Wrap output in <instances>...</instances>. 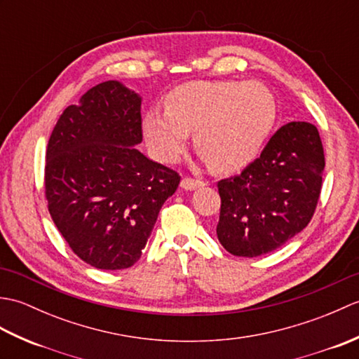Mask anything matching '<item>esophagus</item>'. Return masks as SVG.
Returning <instances> with one entry per match:
<instances>
[{
    "label": "esophagus",
    "instance_id": "34e87169",
    "mask_svg": "<svg viewBox=\"0 0 359 359\" xmlns=\"http://www.w3.org/2000/svg\"><path fill=\"white\" fill-rule=\"evenodd\" d=\"M205 184L202 180H196V179H191V177H185V179H182V182H180V187L185 189V191H193V189H197V188H201V187H203Z\"/></svg>",
    "mask_w": 359,
    "mask_h": 359
}]
</instances>
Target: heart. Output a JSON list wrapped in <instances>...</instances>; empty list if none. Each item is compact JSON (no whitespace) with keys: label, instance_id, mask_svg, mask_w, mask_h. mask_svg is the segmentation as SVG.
I'll use <instances>...</instances> for the list:
<instances>
[{"label":"heart","instance_id":"obj_1","mask_svg":"<svg viewBox=\"0 0 359 359\" xmlns=\"http://www.w3.org/2000/svg\"><path fill=\"white\" fill-rule=\"evenodd\" d=\"M270 89L255 81H191L168 94L165 112L149 111L143 133L151 151L165 163L184 154L189 133L203 158L222 172L253 162L276 123Z\"/></svg>","mask_w":359,"mask_h":359}]
</instances>
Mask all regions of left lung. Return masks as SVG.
<instances>
[{
  "instance_id": "1",
  "label": "left lung",
  "mask_w": 359,
  "mask_h": 359,
  "mask_svg": "<svg viewBox=\"0 0 359 359\" xmlns=\"http://www.w3.org/2000/svg\"><path fill=\"white\" fill-rule=\"evenodd\" d=\"M324 149L315 125L279 128L253 163L217 184L222 247L256 257L284 245L313 216L323 185Z\"/></svg>"
}]
</instances>
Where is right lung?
I'll list each match as a JSON object with an SVG mask.
<instances>
[{
  "instance_id": "add662e5",
  "label": "right lung",
  "mask_w": 359,
  "mask_h": 359,
  "mask_svg": "<svg viewBox=\"0 0 359 359\" xmlns=\"http://www.w3.org/2000/svg\"><path fill=\"white\" fill-rule=\"evenodd\" d=\"M142 97L103 81L67 106L46 152V199L72 251L100 270H121L142 256L179 174L152 162L142 143Z\"/></svg>"
}]
</instances>
